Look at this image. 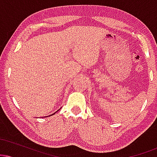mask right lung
Listing matches in <instances>:
<instances>
[{
    "label": "right lung",
    "instance_id": "add662e5",
    "mask_svg": "<svg viewBox=\"0 0 157 157\" xmlns=\"http://www.w3.org/2000/svg\"><path fill=\"white\" fill-rule=\"evenodd\" d=\"M60 109H61V108H60ZM60 109H59V110H60ZM59 110H57V111H55V113H52V114H50V115H48V116H46V117H50V116H52V115L55 114V113H56V112H57V111H59Z\"/></svg>",
    "mask_w": 157,
    "mask_h": 157
}]
</instances>
